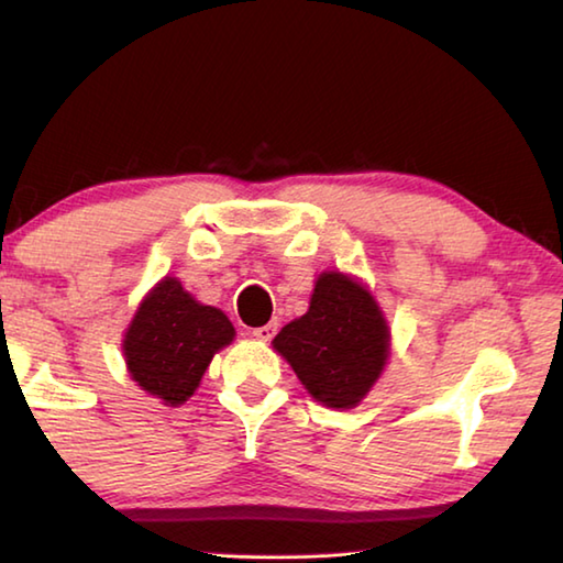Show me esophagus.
Returning <instances> with one entry per match:
<instances>
[{
    "instance_id": "esophagus-1",
    "label": "esophagus",
    "mask_w": 563,
    "mask_h": 563,
    "mask_svg": "<svg viewBox=\"0 0 563 563\" xmlns=\"http://www.w3.org/2000/svg\"><path fill=\"white\" fill-rule=\"evenodd\" d=\"M275 332H278V322H268V325H263V328H255V330H253V338H255V340H263V342H268V340H273Z\"/></svg>"
}]
</instances>
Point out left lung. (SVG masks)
Returning <instances> with one entry per match:
<instances>
[{
  "label": "left lung",
  "mask_w": 563,
  "mask_h": 563,
  "mask_svg": "<svg viewBox=\"0 0 563 563\" xmlns=\"http://www.w3.org/2000/svg\"><path fill=\"white\" fill-rule=\"evenodd\" d=\"M273 347L320 405L350 409L383 375L389 328L365 285L328 271L316 283L308 312L288 322Z\"/></svg>",
  "instance_id": "1"
}]
</instances>
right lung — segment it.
I'll return each mask as SVG.
<instances>
[{
	"mask_svg": "<svg viewBox=\"0 0 563 563\" xmlns=\"http://www.w3.org/2000/svg\"><path fill=\"white\" fill-rule=\"evenodd\" d=\"M233 338L235 328L221 310L198 302L176 278H164L139 305L123 335V357L133 383L178 407Z\"/></svg>",
	"mask_w": 563,
	"mask_h": 563,
	"instance_id": "add662e5",
	"label": "right lung"
}]
</instances>
